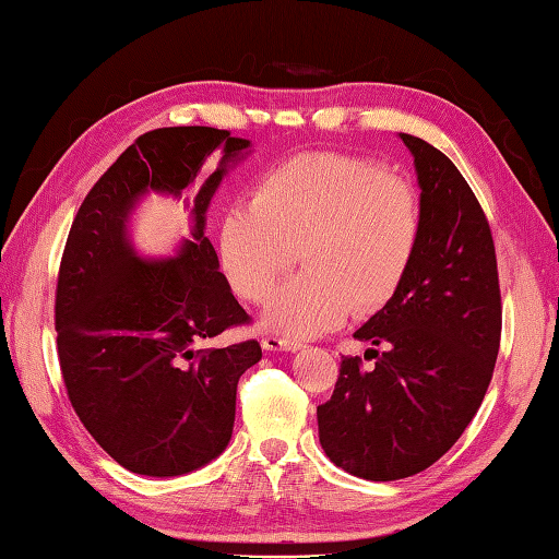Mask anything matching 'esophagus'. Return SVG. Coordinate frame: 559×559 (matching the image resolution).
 Returning a JSON list of instances; mask_svg holds the SVG:
<instances>
[{
  "label": "esophagus",
  "instance_id": "1",
  "mask_svg": "<svg viewBox=\"0 0 559 559\" xmlns=\"http://www.w3.org/2000/svg\"><path fill=\"white\" fill-rule=\"evenodd\" d=\"M263 348L265 350H298L301 344L298 342H289V338H282V336H263Z\"/></svg>",
  "mask_w": 559,
  "mask_h": 559
}]
</instances>
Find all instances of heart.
<instances>
[{"label":"heart","instance_id":"obj_1","mask_svg":"<svg viewBox=\"0 0 559 559\" xmlns=\"http://www.w3.org/2000/svg\"><path fill=\"white\" fill-rule=\"evenodd\" d=\"M421 241L417 189L382 160L310 152L261 175L253 203L221 225V258L233 289L265 304L301 255L306 270L265 310L270 330L316 336L348 312L372 318L401 296Z\"/></svg>","mask_w":559,"mask_h":559}]
</instances>
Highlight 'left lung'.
<instances>
[{
    "label": "left lung",
    "mask_w": 559,
    "mask_h": 559,
    "mask_svg": "<svg viewBox=\"0 0 559 559\" xmlns=\"http://www.w3.org/2000/svg\"><path fill=\"white\" fill-rule=\"evenodd\" d=\"M421 187V241L401 296L356 332L374 348L344 356L318 405L336 467L370 481L425 472L462 437L491 384L502 304L479 199L437 146L401 132ZM383 348L377 352L376 346Z\"/></svg>",
    "instance_id": "obj_1"
}]
</instances>
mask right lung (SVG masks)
<instances>
[{
    "mask_svg": "<svg viewBox=\"0 0 559 559\" xmlns=\"http://www.w3.org/2000/svg\"><path fill=\"white\" fill-rule=\"evenodd\" d=\"M249 140L185 126L140 134L80 206L61 255L53 324L68 401L104 451L134 474L177 476L225 451L239 377L261 360L255 338L206 346L251 324L203 235L209 201ZM222 168L195 200L193 239L148 264L124 223L146 191L181 195L213 153Z\"/></svg>",
    "mask_w": 559,
    "mask_h": 559,
    "instance_id": "obj_1",
    "label": "right lung"
}]
</instances>
